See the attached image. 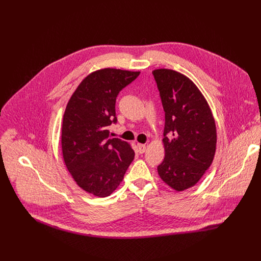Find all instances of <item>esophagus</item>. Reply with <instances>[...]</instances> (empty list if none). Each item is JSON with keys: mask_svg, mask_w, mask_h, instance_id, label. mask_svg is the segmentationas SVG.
<instances>
[{"mask_svg": "<svg viewBox=\"0 0 261 261\" xmlns=\"http://www.w3.org/2000/svg\"><path fill=\"white\" fill-rule=\"evenodd\" d=\"M137 147H138V152H139L140 154H143V153L145 152V150H146V145H145V144L138 143V144H137Z\"/></svg>", "mask_w": 261, "mask_h": 261, "instance_id": "34e87169", "label": "esophagus"}]
</instances>
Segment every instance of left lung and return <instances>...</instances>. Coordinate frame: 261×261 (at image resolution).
I'll use <instances>...</instances> for the list:
<instances>
[{
    "mask_svg": "<svg viewBox=\"0 0 261 261\" xmlns=\"http://www.w3.org/2000/svg\"><path fill=\"white\" fill-rule=\"evenodd\" d=\"M153 75L165 113V157L158 173L169 187L184 191L198 182L214 160L215 119L190 79L170 69H156Z\"/></svg>",
    "mask_w": 261,
    "mask_h": 261,
    "instance_id": "1",
    "label": "left lung"
}]
</instances>
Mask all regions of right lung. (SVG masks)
Wrapping results in <instances>:
<instances>
[{"label": "right lung", "mask_w": 261, "mask_h": 261, "mask_svg": "<svg viewBox=\"0 0 261 261\" xmlns=\"http://www.w3.org/2000/svg\"><path fill=\"white\" fill-rule=\"evenodd\" d=\"M138 72L104 68L92 72L71 96L62 125V152L67 169L86 192L106 197L121 184L134 159L127 141L109 138L117 123L119 93Z\"/></svg>", "instance_id": "add662e5"}]
</instances>
